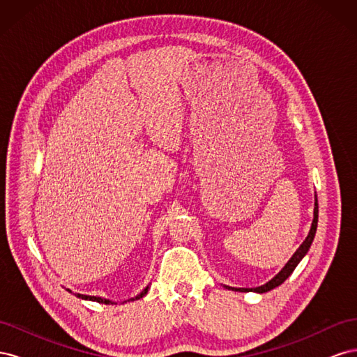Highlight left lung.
<instances>
[{
	"instance_id": "8db88e82",
	"label": "left lung",
	"mask_w": 357,
	"mask_h": 357,
	"mask_svg": "<svg viewBox=\"0 0 357 357\" xmlns=\"http://www.w3.org/2000/svg\"><path fill=\"white\" fill-rule=\"evenodd\" d=\"M317 222H319V204H317V197H316V202H314V218H312L311 229H310V232H308V235H307L305 241L299 245L298 250L294 253V256H291V257L289 259V262L284 265V268L282 269V271H280L274 278L269 280L268 283H265V284H262V286H259V287H252V289H247V287H229V286H225V287H228V289H231V290H238V291H256V294H265V291L271 290V289H274V287L282 284V283L284 282V280H286L291 273H294V269H295V268L298 266V264L302 261V257H304V256L307 255V252L310 250L311 243H312V240H314V235H316V231H317Z\"/></svg>"
}]
</instances>
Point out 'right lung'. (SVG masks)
I'll return each mask as SVG.
<instances>
[{
	"label": "right lung",
	"instance_id": "obj_1",
	"mask_svg": "<svg viewBox=\"0 0 357 357\" xmlns=\"http://www.w3.org/2000/svg\"><path fill=\"white\" fill-rule=\"evenodd\" d=\"M70 294H73V291L70 290V289H67ZM147 290H149V286L142 291V294L139 295H137L135 298H131V299H128V301H135V299H139V298H143L146 294H147ZM75 296L77 298H80V299H86V301H95V302H100V304H114L113 301H110V299H105V298H101V296H89V295H80V294H74ZM126 302V301H125Z\"/></svg>",
	"mask_w": 357,
	"mask_h": 357
}]
</instances>
